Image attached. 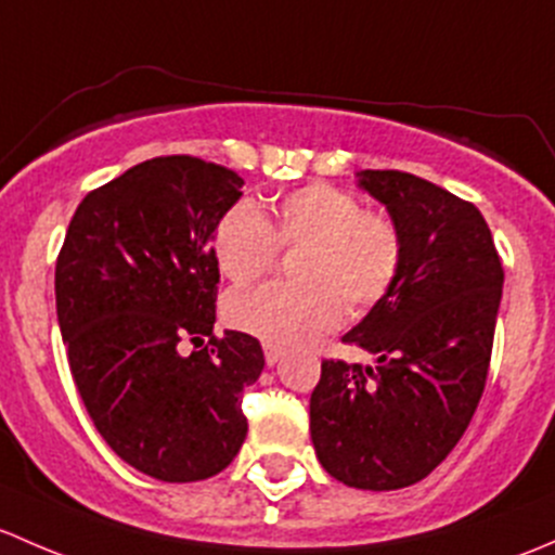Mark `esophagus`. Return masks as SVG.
<instances>
[{"instance_id":"1","label":"esophagus","mask_w":555,"mask_h":555,"mask_svg":"<svg viewBox=\"0 0 555 555\" xmlns=\"http://www.w3.org/2000/svg\"><path fill=\"white\" fill-rule=\"evenodd\" d=\"M280 358H283V350H280V347L264 345V361H267V365H275Z\"/></svg>"}]
</instances>
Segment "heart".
Returning a JSON list of instances; mask_svg holds the SVG:
<instances>
[{"label": "heart", "mask_w": 555, "mask_h": 555, "mask_svg": "<svg viewBox=\"0 0 555 555\" xmlns=\"http://www.w3.org/2000/svg\"><path fill=\"white\" fill-rule=\"evenodd\" d=\"M283 248H301L294 285L235 291L224 305L232 328L275 347H296L336 328L350 310L363 312L396 285L403 245L396 224L369 214L358 197L331 184L285 192L272 221L237 203L216 227L214 254L232 283H254Z\"/></svg>", "instance_id": "heart-1"}]
</instances>
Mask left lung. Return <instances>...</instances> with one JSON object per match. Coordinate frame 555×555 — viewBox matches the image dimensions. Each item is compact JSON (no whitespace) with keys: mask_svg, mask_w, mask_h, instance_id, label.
<instances>
[{"mask_svg":"<svg viewBox=\"0 0 555 555\" xmlns=\"http://www.w3.org/2000/svg\"><path fill=\"white\" fill-rule=\"evenodd\" d=\"M403 245L396 285L341 336L374 365L323 361L310 398L320 465L356 489L430 476L470 425L494 341L502 272L473 203L401 170H361Z\"/></svg>","mask_w":555,"mask_h":555,"instance_id":"1","label":"left lung"}]
</instances>
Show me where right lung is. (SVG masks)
I'll use <instances>...</instances> for the list:
<instances>
[{"label": "right lung", "mask_w": 555, "mask_h": 555, "mask_svg": "<svg viewBox=\"0 0 555 555\" xmlns=\"http://www.w3.org/2000/svg\"><path fill=\"white\" fill-rule=\"evenodd\" d=\"M240 197L235 170L146 159L79 203L55 264L79 398L114 454L157 481L216 476L248 433L240 396L264 352L240 331L214 336L216 227ZM186 340L206 347L184 357Z\"/></svg>", "instance_id": "obj_1"}]
</instances>
